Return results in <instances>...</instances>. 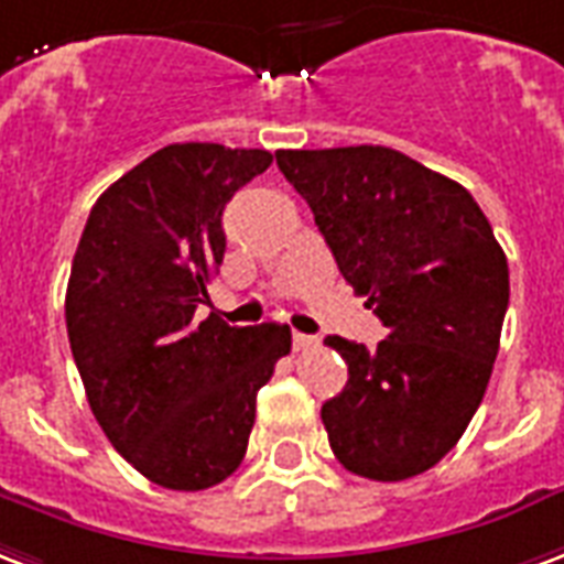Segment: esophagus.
Instances as JSON below:
<instances>
[{
  "label": "esophagus",
  "instance_id": "esophagus-1",
  "mask_svg": "<svg viewBox=\"0 0 564 564\" xmlns=\"http://www.w3.org/2000/svg\"><path fill=\"white\" fill-rule=\"evenodd\" d=\"M316 344V337L302 335V332H293V349L295 352H304V349H311Z\"/></svg>",
  "mask_w": 564,
  "mask_h": 564
}]
</instances>
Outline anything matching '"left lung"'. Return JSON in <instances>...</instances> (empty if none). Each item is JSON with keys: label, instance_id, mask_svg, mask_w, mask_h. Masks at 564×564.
<instances>
[{"label": "left lung", "instance_id": "obj_1", "mask_svg": "<svg viewBox=\"0 0 564 564\" xmlns=\"http://www.w3.org/2000/svg\"><path fill=\"white\" fill-rule=\"evenodd\" d=\"M346 283L388 328L377 349L328 335L349 367L323 403L344 469L370 481L427 473L452 452L494 373L508 260L473 194L386 145L281 149Z\"/></svg>", "mask_w": 564, "mask_h": 564}]
</instances>
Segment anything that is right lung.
<instances>
[{
    "label": "right lung",
    "mask_w": 564,
    "mask_h": 564,
    "mask_svg": "<svg viewBox=\"0 0 564 564\" xmlns=\"http://www.w3.org/2000/svg\"><path fill=\"white\" fill-rule=\"evenodd\" d=\"M269 164L265 149L164 145L104 191L74 253L65 323L91 415L166 490L239 469L257 391L293 346L290 325L197 319L227 250L224 208Z\"/></svg>",
    "instance_id": "1"
}]
</instances>
